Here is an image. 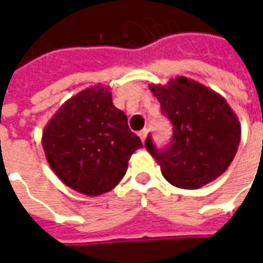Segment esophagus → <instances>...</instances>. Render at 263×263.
I'll return each mask as SVG.
<instances>
[{
	"mask_svg": "<svg viewBox=\"0 0 263 263\" xmlns=\"http://www.w3.org/2000/svg\"><path fill=\"white\" fill-rule=\"evenodd\" d=\"M147 129H142V131H140V137H141V140L142 141H145V137H147Z\"/></svg>",
	"mask_w": 263,
	"mask_h": 263,
	"instance_id": "obj_1",
	"label": "esophagus"
}]
</instances>
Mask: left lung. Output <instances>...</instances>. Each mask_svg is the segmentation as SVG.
<instances>
[{"instance_id":"8db88e82","label":"left lung","mask_w":263,"mask_h":263,"mask_svg":"<svg viewBox=\"0 0 263 263\" xmlns=\"http://www.w3.org/2000/svg\"><path fill=\"white\" fill-rule=\"evenodd\" d=\"M151 90L173 129L164 147L157 148L151 135L145 140L166 180L182 189H198L222 175L240 142V123L227 102L185 77Z\"/></svg>"}]
</instances>
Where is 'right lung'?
<instances>
[{
  "instance_id": "right-lung-1",
  "label": "right lung",
  "mask_w": 263,
  "mask_h": 263,
  "mask_svg": "<svg viewBox=\"0 0 263 263\" xmlns=\"http://www.w3.org/2000/svg\"><path fill=\"white\" fill-rule=\"evenodd\" d=\"M42 144L55 175L90 196L112 191L142 147L103 86L87 88L62 104L45 128Z\"/></svg>"
}]
</instances>
